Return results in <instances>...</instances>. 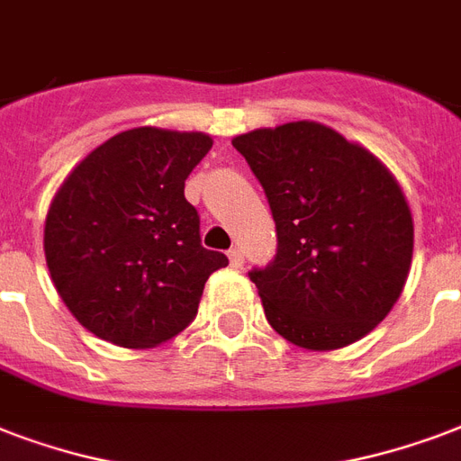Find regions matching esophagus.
<instances>
[{
    "mask_svg": "<svg viewBox=\"0 0 461 461\" xmlns=\"http://www.w3.org/2000/svg\"><path fill=\"white\" fill-rule=\"evenodd\" d=\"M227 256H230L231 267L244 266V253H241V249H237V246H234V249H230V253H227Z\"/></svg>",
    "mask_w": 461,
    "mask_h": 461,
    "instance_id": "esophagus-1",
    "label": "esophagus"
}]
</instances>
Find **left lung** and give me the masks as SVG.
<instances>
[{
    "mask_svg": "<svg viewBox=\"0 0 461 461\" xmlns=\"http://www.w3.org/2000/svg\"><path fill=\"white\" fill-rule=\"evenodd\" d=\"M231 146L266 191L277 253L249 277L277 335L313 351L368 335L407 282L414 222L387 167L315 122L256 129Z\"/></svg>",
    "mask_w": 461,
    "mask_h": 461,
    "instance_id": "1",
    "label": "left lung"
}]
</instances>
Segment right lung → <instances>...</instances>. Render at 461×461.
Wrapping results in <instances>:
<instances>
[{"instance_id":"1","label":"right lung","mask_w":461,"mask_h":461,"mask_svg":"<svg viewBox=\"0 0 461 461\" xmlns=\"http://www.w3.org/2000/svg\"><path fill=\"white\" fill-rule=\"evenodd\" d=\"M212 139L140 126L97 146L68 174L45 220V258L61 302L100 339L148 349L198 313L230 260L201 244L184 181Z\"/></svg>"}]
</instances>
